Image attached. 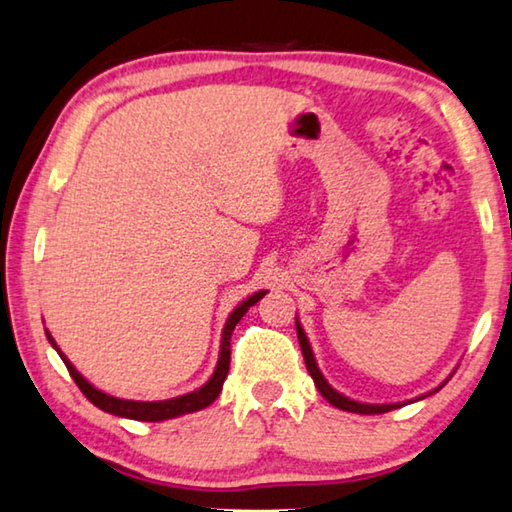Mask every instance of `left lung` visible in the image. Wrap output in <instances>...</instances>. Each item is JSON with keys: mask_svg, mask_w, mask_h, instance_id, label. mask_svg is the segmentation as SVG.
<instances>
[{"mask_svg": "<svg viewBox=\"0 0 512 512\" xmlns=\"http://www.w3.org/2000/svg\"><path fill=\"white\" fill-rule=\"evenodd\" d=\"M296 332H298L300 351H303V358H305V367H307V371H310V376L314 378V385H316V389H319L323 399H326L330 405H335V408H339V410H346V412H355V415H383V412H389V410L401 408L403 403H383V405L360 403V401L348 399V396H344V394H339L337 389H332V387L328 385V380L323 378V373L319 371V367H316V360H314L312 346H310V342H307L305 330H303V326H300L298 321H296ZM449 378H451V376H449ZM444 383H446V380H444ZM444 383H442V385H444ZM442 385H440V387H442ZM440 387H437V389H440ZM437 389H433V392H437ZM421 399H424V396H421Z\"/></svg>", "mask_w": 512, "mask_h": 512, "instance_id": "obj_1", "label": "left lung"}]
</instances>
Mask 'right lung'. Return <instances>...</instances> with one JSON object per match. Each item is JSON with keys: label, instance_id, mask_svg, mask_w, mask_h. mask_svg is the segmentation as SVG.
I'll list each match as a JSON object with an SVG mask.
<instances>
[{"label": "right lung", "instance_id": "add662e5", "mask_svg": "<svg viewBox=\"0 0 512 512\" xmlns=\"http://www.w3.org/2000/svg\"><path fill=\"white\" fill-rule=\"evenodd\" d=\"M266 291H257L250 298L243 300L239 307H234L232 314L227 316L225 321V328H223V339H221V353H218V364L212 373V378L207 380L205 385L196 392H189L184 396H177V399H166V401H127V399H116V396H109L100 392V389L93 387L88 380L81 376V373L72 367V362L63 355L59 348H56V342L52 339L50 332L45 330L47 339H50V344L59 351L63 364H66L72 380H75L77 387L84 392V396L97 408L104 410V412H111V415L116 417H127V419H136V421H166V419H173V417H180V415H189V412H196L207 408V405H212L216 401V396L221 394L223 383L227 378V371H230V339H232V330L237 323L241 321V316L248 312V307H253L259 298H262Z\"/></svg>", "mask_w": 512, "mask_h": 512}]
</instances>
